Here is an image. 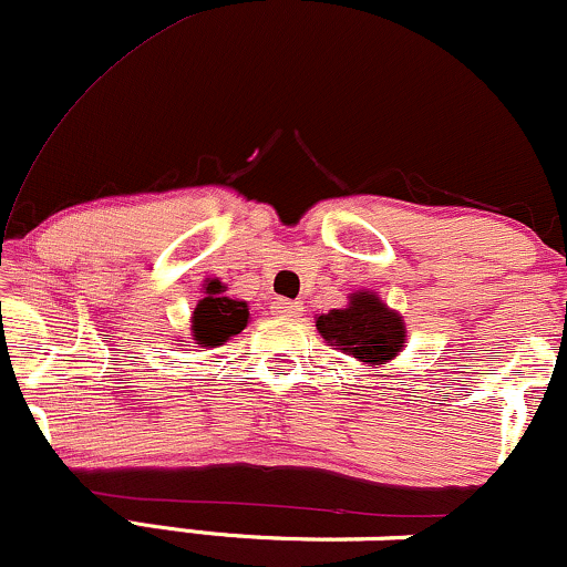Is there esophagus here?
<instances>
[{"mask_svg":"<svg viewBox=\"0 0 567 567\" xmlns=\"http://www.w3.org/2000/svg\"><path fill=\"white\" fill-rule=\"evenodd\" d=\"M271 309H275L279 317H285V320H292V317H301L303 315V303L288 301V298H277Z\"/></svg>","mask_w":567,"mask_h":567,"instance_id":"esophagus-1","label":"esophagus"}]
</instances>
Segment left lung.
Returning <instances> with one entry per match:
<instances>
[{
  "label": "left lung",
  "instance_id": "8db88e82",
  "mask_svg": "<svg viewBox=\"0 0 567 567\" xmlns=\"http://www.w3.org/2000/svg\"><path fill=\"white\" fill-rule=\"evenodd\" d=\"M324 343L354 357L365 368H383L400 354L408 341L405 320L389 309L379 292L354 290L343 309L315 317Z\"/></svg>",
  "mask_w": 567,
  "mask_h": 567
}]
</instances>
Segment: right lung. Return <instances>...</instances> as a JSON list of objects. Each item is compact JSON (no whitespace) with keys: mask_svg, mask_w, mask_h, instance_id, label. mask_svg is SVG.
I'll use <instances>...</instances> for the list:
<instances>
[{"mask_svg":"<svg viewBox=\"0 0 567 567\" xmlns=\"http://www.w3.org/2000/svg\"><path fill=\"white\" fill-rule=\"evenodd\" d=\"M224 282L220 279H207L205 298L197 303L192 315V338L199 347H220L231 336L243 333L250 322L247 303L239 298L224 296ZM186 347V343H184Z\"/></svg>","mask_w":567,"mask_h":567,"instance_id":"obj_1","label":"right lung"}]
</instances>
